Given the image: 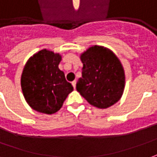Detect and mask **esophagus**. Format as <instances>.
<instances>
[{
    "label": "esophagus",
    "instance_id": "obj_1",
    "mask_svg": "<svg viewBox=\"0 0 157 157\" xmlns=\"http://www.w3.org/2000/svg\"><path fill=\"white\" fill-rule=\"evenodd\" d=\"M72 85H73L74 88H75V86H76V81H74V82H72Z\"/></svg>",
    "mask_w": 157,
    "mask_h": 157
}]
</instances>
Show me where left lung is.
<instances>
[{"instance_id":"obj_1","label":"left lung","mask_w":157,"mask_h":157,"mask_svg":"<svg viewBox=\"0 0 157 157\" xmlns=\"http://www.w3.org/2000/svg\"><path fill=\"white\" fill-rule=\"evenodd\" d=\"M82 77L76 90L90 105L107 108L121 98L124 88V71L119 58L109 49L94 45L81 55Z\"/></svg>"}]
</instances>
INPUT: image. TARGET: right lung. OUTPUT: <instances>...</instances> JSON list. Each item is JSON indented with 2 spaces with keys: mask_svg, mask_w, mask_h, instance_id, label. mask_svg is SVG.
Wrapping results in <instances>:
<instances>
[{
  "mask_svg": "<svg viewBox=\"0 0 157 157\" xmlns=\"http://www.w3.org/2000/svg\"><path fill=\"white\" fill-rule=\"evenodd\" d=\"M61 60L59 54L44 49L31 56L24 67L22 92L28 105L38 113H56L74 89L58 68Z\"/></svg>",
  "mask_w": 157,
  "mask_h": 157,
  "instance_id": "add662e5",
  "label": "right lung"
}]
</instances>
